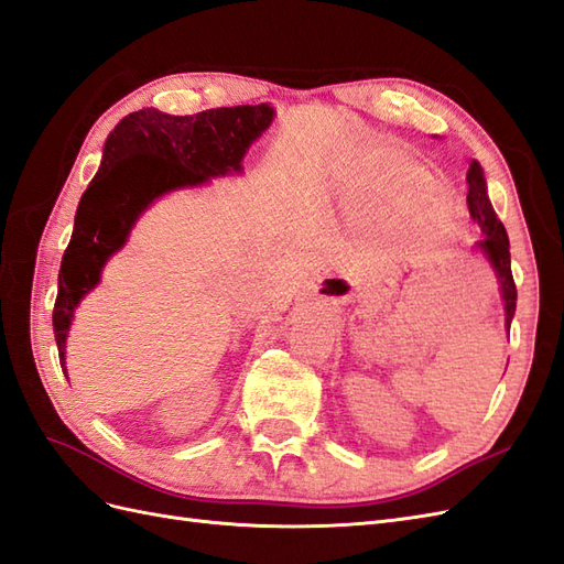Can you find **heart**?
<instances>
[{
    "label": "heart",
    "instance_id": "1",
    "mask_svg": "<svg viewBox=\"0 0 564 564\" xmlns=\"http://www.w3.org/2000/svg\"><path fill=\"white\" fill-rule=\"evenodd\" d=\"M357 195L365 214L391 228H400L410 214V226L424 238L447 240L457 230V209L443 178L400 148L373 156Z\"/></svg>",
    "mask_w": 564,
    "mask_h": 564
}]
</instances>
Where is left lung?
<instances>
[{
    "mask_svg": "<svg viewBox=\"0 0 564 564\" xmlns=\"http://www.w3.org/2000/svg\"><path fill=\"white\" fill-rule=\"evenodd\" d=\"M467 185H469L467 191L469 214L471 219L481 226V234H484V238L479 240V248L488 257V262L494 267L496 276L500 281V293L505 302V324L510 328L514 307H517V285L510 269V240H508V234H505L502 221L498 219V214L494 212V207H490L484 171L479 162H474V159L467 171Z\"/></svg>",
    "mask_w": 564,
    "mask_h": 564,
    "instance_id": "8db88e82",
    "label": "left lung"
}]
</instances>
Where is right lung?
Masks as SVG:
<instances>
[{
    "label": "right lung",
    "mask_w": 564,
    "mask_h": 564,
    "mask_svg": "<svg viewBox=\"0 0 564 564\" xmlns=\"http://www.w3.org/2000/svg\"><path fill=\"white\" fill-rule=\"evenodd\" d=\"M271 119L269 105H242L193 117L140 109L119 121L107 138L102 166L80 197L74 236L62 257L52 312L62 369L74 310L97 285L107 259L123 248L138 216L169 191L240 171L245 152Z\"/></svg>",
    "instance_id": "obj_1"
}]
</instances>
